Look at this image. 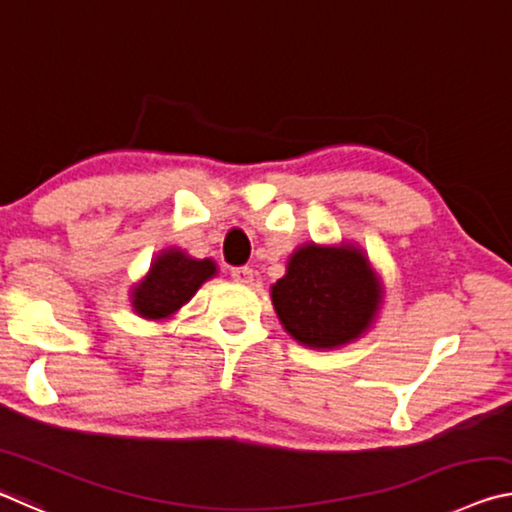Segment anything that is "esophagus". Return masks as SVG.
Listing matches in <instances>:
<instances>
[{
    "instance_id": "34e87169",
    "label": "esophagus",
    "mask_w": 512,
    "mask_h": 512,
    "mask_svg": "<svg viewBox=\"0 0 512 512\" xmlns=\"http://www.w3.org/2000/svg\"><path fill=\"white\" fill-rule=\"evenodd\" d=\"M230 275H232V280L241 282V284L253 282V268H248V266H235L230 271Z\"/></svg>"
}]
</instances>
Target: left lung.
I'll return each instance as SVG.
<instances>
[{
    "mask_svg": "<svg viewBox=\"0 0 512 512\" xmlns=\"http://www.w3.org/2000/svg\"><path fill=\"white\" fill-rule=\"evenodd\" d=\"M271 298L293 339L332 350L368 332L384 287L361 248L305 244L289 257L287 275L273 284Z\"/></svg>",
    "mask_w": 512,
    "mask_h": 512,
    "instance_id": "8db88e82",
    "label": "left lung"
}]
</instances>
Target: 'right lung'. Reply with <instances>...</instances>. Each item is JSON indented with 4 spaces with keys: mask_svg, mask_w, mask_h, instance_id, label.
I'll return each instance as SVG.
<instances>
[{
    "mask_svg": "<svg viewBox=\"0 0 512 512\" xmlns=\"http://www.w3.org/2000/svg\"><path fill=\"white\" fill-rule=\"evenodd\" d=\"M212 275H216L212 259H194L178 248L162 250L153 259L149 275L131 291L133 309L149 320L169 318L192 300Z\"/></svg>",
    "mask_w": 512,
    "mask_h": 512,
    "instance_id": "obj_1",
    "label": "right lung"
}]
</instances>
